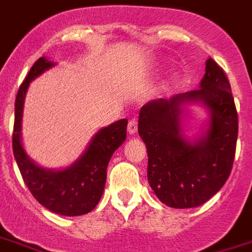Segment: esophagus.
I'll list each match as a JSON object with an SVG mask.
<instances>
[{"label":"esophagus","mask_w":252,"mask_h":252,"mask_svg":"<svg viewBox=\"0 0 252 252\" xmlns=\"http://www.w3.org/2000/svg\"><path fill=\"white\" fill-rule=\"evenodd\" d=\"M127 131L128 134H135L138 131V122L137 119H130L128 121V125H127Z\"/></svg>","instance_id":"obj_1"}]
</instances>
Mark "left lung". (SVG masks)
Returning a JSON list of instances; mask_svg holds the SVG:
<instances>
[{
    "label": "left lung",
    "instance_id": "1",
    "mask_svg": "<svg viewBox=\"0 0 252 252\" xmlns=\"http://www.w3.org/2000/svg\"><path fill=\"white\" fill-rule=\"evenodd\" d=\"M191 101L210 111L208 131L194 142L182 133L183 105ZM138 133L147 149V181L162 203L190 209L207 202L230 177L238 138V113L222 67L209 58L199 89L142 106Z\"/></svg>",
    "mask_w": 252,
    "mask_h": 252
}]
</instances>
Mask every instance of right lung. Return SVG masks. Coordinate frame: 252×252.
Segmentation results:
<instances>
[{
	"instance_id": "right-lung-1",
	"label": "right lung",
	"mask_w": 252,
	"mask_h": 252,
	"mask_svg": "<svg viewBox=\"0 0 252 252\" xmlns=\"http://www.w3.org/2000/svg\"><path fill=\"white\" fill-rule=\"evenodd\" d=\"M54 63L41 57L21 83L14 105L13 154L22 179L39 203L53 213L78 217L90 213L101 199L111 155L126 139L127 119H119L98 131L77 162L63 170H47L30 159L21 142V119L29 83Z\"/></svg>"
}]
</instances>
